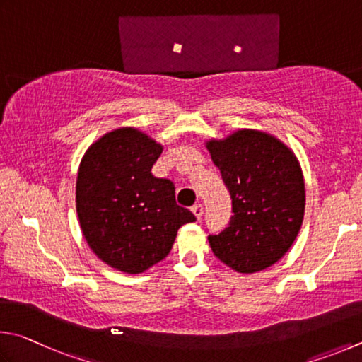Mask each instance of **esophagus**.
<instances>
[{
    "instance_id": "1",
    "label": "esophagus",
    "mask_w": 362,
    "mask_h": 362,
    "mask_svg": "<svg viewBox=\"0 0 362 362\" xmlns=\"http://www.w3.org/2000/svg\"><path fill=\"white\" fill-rule=\"evenodd\" d=\"M192 213L195 214V218L200 219L202 216H204V205H202V204L194 205V206H192Z\"/></svg>"
}]
</instances>
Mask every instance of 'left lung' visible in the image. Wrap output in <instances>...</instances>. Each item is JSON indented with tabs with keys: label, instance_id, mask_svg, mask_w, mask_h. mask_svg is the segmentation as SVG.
I'll return each instance as SVG.
<instances>
[{
	"label": "left lung",
	"instance_id": "8db88e82",
	"mask_svg": "<svg viewBox=\"0 0 362 362\" xmlns=\"http://www.w3.org/2000/svg\"><path fill=\"white\" fill-rule=\"evenodd\" d=\"M232 197L233 216L210 235L221 262L238 274L269 269L286 255L305 213V182L294 151L272 133L238 129L205 141Z\"/></svg>",
	"mask_w": 362,
	"mask_h": 362
}]
</instances>
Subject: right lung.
<instances>
[{"label": "right lung", "mask_w": 362, "mask_h": 362, "mask_svg": "<svg viewBox=\"0 0 362 362\" xmlns=\"http://www.w3.org/2000/svg\"><path fill=\"white\" fill-rule=\"evenodd\" d=\"M163 146L135 127L111 130L88 146L76 180V211L100 261L130 275L168 256L177 229L194 214L176 204L170 180L152 176Z\"/></svg>", "instance_id": "1"}]
</instances>
